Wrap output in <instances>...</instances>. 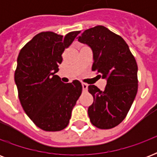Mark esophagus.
Listing matches in <instances>:
<instances>
[{"label": "esophagus", "instance_id": "obj_1", "mask_svg": "<svg viewBox=\"0 0 157 157\" xmlns=\"http://www.w3.org/2000/svg\"><path fill=\"white\" fill-rule=\"evenodd\" d=\"M82 89L84 91H87L88 90V85L86 83H82Z\"/></svg>", "mask_w": 157, "mask_h": 157}]
</instances>
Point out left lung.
I'll use <instances>...</instances> for the list:
<instances>
[{
    "label": "left lung",
    "mask_w": 157,
    "mask_h": 157,
    "mask_svg": "<svg viewBox=\"0 0 157 157\" xmlns=\"http://www.w3.org/2000/svg\"><path fill=\"white\" fill-rule=\"evenodd\" d=\"M80 42L92 49V71L107 79L102 91L89 86L94 103L88 108L91 123L97 128L108 129L125 118L138 91V65L124 39L103 26H96L84 32Z\"/></svg>",
    "instance_id": "obj_1"
}]
</instances>
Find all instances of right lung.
Returning <instances> with one entry per match:
<instances>
[{"instance_id": "obj_1", "label": "right lung", "mask_w": 157, "mask_h": 157, "mask_svg": "<svg viewBox=\"0 0 157 157\" xmlns=\"http://www.w3.org/2000/svg\"><path fill=\"white\" fill-rule=\"evenodd\" d=\"M80 31L65 36L53 32L38 33L18 54L14 73L18 98L33 123L45 131L65 129L82 92L79 81L63 83L59 76L62 54Z\"/></svg>"}]
</instances>
